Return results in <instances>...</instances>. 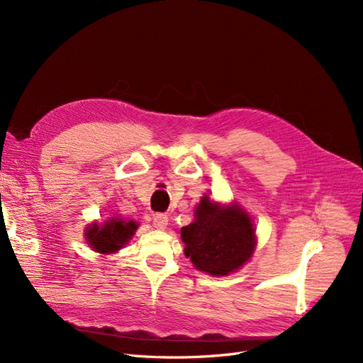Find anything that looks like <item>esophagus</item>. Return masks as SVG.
Returning a JSON list of instances; mask_svg holds the SVG:
<instances>
[{"label":"esophagus","mask_w":363,"mask_h":363,"mask_svg":"<svg viewBox=\"0 0 363 363\" xmlns=\"http://www.w3.org/2000/svg\"><path fill=\"white\" fill-rule=\"evenodd\" d=\"M152 220H154V227H155V229H160V230L166 229V225L169 223V217L166 216V213H161V212L155 213Z\"/></svg>","instance_id":"esophagus-1"}]
</instances>
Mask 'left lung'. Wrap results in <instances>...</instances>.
Masks as SVG:
<instances>
[{
	"mask_svg": "<svg viewBox=\"0 0 363 363\" xmlns=\"http://www.w3.org/2000/svg\"><path fill=\"white\" fill-rule=\"evenodd\" d=\"M185 256L199 271L229 275L239 269L256 245L250 217L236 205L223 208L203 197L196 211V221L181 229Z\"/></svg>",
	"mask_w": 363,
	"mask_h": 363,
	"instance_id": "obj_1",
	"label": "left lung"
}]
</instances>
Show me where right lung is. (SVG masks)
<instances>
[{
    "label": "right lung",
    "instance_id": "obj_1",
    "mask_svg": "<svg viewBox=\"0 0 363 363\" xmlns=\"http://www.w3.org/2000/svg\"><path fill=\"white\" fill-rule=\"evenodd\" d=\"M138 229V224L133 220L124 221L112 218L103 225L94 224L86 230L88 244L99 252L107 254L123 248Z\"/></svg>",
    "mask_w": 363,
    "mask_h": 363
}]
</instances>
